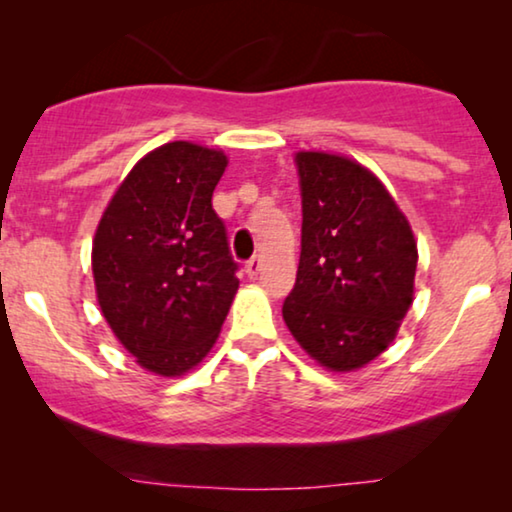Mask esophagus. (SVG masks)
Listing matches in <instances>:
<instances>
[{
    "label": "esophagus",
    "instance_id": "obj_1",
    "mask_svg": "<svg viewBox=\"0 0 512 512\" xmlns=\"http://www.w3.org/2000/svg\"><path fill=\"white\" fill-rule=\"evenodd\" d=\"M261 265H263L261 256H254V258H249L247 265H244V272H247V275H249L251 279H254V277H258V272H261Z\"/></svg>",
    "mask_w": 512,
    "mask_h": 512
}]
</instances>
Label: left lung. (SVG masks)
<instances>
[{
    "label": "left lung",
    "mask_w": 512,
    "mask_h": 512,
    "mask_svg": "<svg viewBox=\"0 0 512 512\" xmlns=\"http://www.w3.org/2000/svg\"><path fill=\"white\" fill-rule=\"evenodd\" d=\"M303 235L286 326L328 370H356L396 338L412 305L417 242L382 181L345 156L296 153Z\"/></svg>",
    "instance_id": "obj_1"
}]
</instances>
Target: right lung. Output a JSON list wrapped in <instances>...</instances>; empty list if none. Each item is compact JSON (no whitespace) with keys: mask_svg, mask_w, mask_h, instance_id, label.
Listing matches in <instances>:
<instances>
[{"mask_svg":"<svg viewBox=\"0 0 512 512\" xmlns=\"http://www.w3.org/2000/svg\"><path fill=\"white\" fill-rule=\"evenodd\" d=\"M226 165L221 151L191 142L158 146L97 226V303L121 345L156 375H184L205 359L240 286L212 207Z\"/></svg>","mask_w":512,"mask_h":512,"instance_id":"right-lung-1","label":"right lung"}]
</instances>
